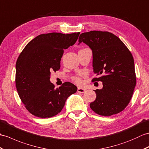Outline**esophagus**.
Returning a JSON list of instances; mask_svg holds the SVG:
<instances>
[{"mask_svg": "<svg viewBox=\"0 0 149 149\" xmlns=\"http://www.w3.org/2000/svg\"><path fill=\"white\" fill-rule=\"evenodd\" d=\"M86 91V89L82 88H78L77 89V92L80 93H83Z\"/></svg>", "mask_w": 149, "mask_h": 149, "instance_id": "esophagus-1", "label": "esophagus"}]
</instances>
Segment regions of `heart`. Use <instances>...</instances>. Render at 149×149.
<instances>
[{"mask_svg":"<svg viewBox=\"0 0 149 149\" xmlns=\"http://www.w3.org/2000/svg\"><path fill=\"white\" fill-rule=\"evenodd\" d=\"M74 81L76 83H77V84H82V80H81V79L80 77H75L74 79Z\"/></svg>","mask_w":149,"mask_h":149,"instance_id":"heart-1","label":"heart"}]
</instances>
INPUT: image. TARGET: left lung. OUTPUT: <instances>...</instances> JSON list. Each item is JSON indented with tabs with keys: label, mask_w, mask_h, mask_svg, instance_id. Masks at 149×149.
Masks as SVG:
<instances>
[{
	"label": "left lung",
	"mask_w": 149,
	"mask_h": 149,
	"mask_svg": "<svg viewBox=\"0 0 149 149\" xmlns=\"http://www.w3.org/2000/svg\"><path fill=\"white\" fill-rule=\"evenodd\" d=\"M86 44L93 52V67L100 75L103 88L95 90L96 98L90 108L99 115L110 116L126 108L136 85L132 54L118 37L108 32L91 31L81 33L79 43Z\"/></svg>",
	"instance_id": "obj_1"
}]
</instances>
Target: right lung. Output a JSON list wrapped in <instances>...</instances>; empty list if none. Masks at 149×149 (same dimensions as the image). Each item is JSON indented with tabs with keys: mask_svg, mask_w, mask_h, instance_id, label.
<instances>
[{
	"mask_svg": "<svg viewBox=\"0 0 149 149\" xmlns=\"http://www.w3.org/2000/svg\"><path fill=\"white\" fill-rule=\"evenodd\" d=\"M80 33L42 34L27 44L17 60L16 86L26 109L35 116L47 118L60 113L77 86L63 83L55 88L51 72L60 68L63 50L76 42Z\"/></svg>",
	"mask_w": 149,
	"mask_h": 149,
	"instance_id": "1",
	"label": "right lung"
}]
</instances>
